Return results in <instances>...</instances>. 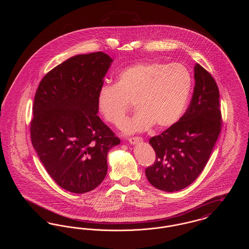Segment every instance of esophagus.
Segmentation results:
<instances>
[{"mask_svg": "<svg viewBox=\"0 0 249 249\" xmlns=\"http://www.w3.org/2000/svg\"><path fill=\"white\" fill-rule=\"evenodd\" d=\"M142 137H138V136L129 138V142H130L131 144H134V143H136V142H142Z\"/></svg>", "mask_w": 249, "mask_h": 249, "instance_id": "esophagus-1", "label": "esophagus"}]
</instances>
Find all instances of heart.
I'll return each mask as SVG.
<instances>
[{
    "label": "heart",
    "instance_id": "1",
    "mask_svg": "<svg viewBox=\"0 0 249 249\" xmlns=\"http://www.w3.org/2000/svg\"><path fill=\"white\" fill-rule=\"evenodd\" d=\"M192 88L189 70L180 63L143 62L120 71L116 84H105L97 104L108 122L119 126L131 107L137 109L126 123L128 132L167 129L176 124L188 105Z\"/></svg>",
    "mask_w": 249,
    "mask_h": 249
}]
</instances>
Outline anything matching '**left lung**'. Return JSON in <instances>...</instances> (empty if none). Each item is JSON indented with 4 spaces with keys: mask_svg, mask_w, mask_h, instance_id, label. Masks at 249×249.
I'll list each match as a JSON object with an SVG mask.
<instances>
[{
    "mask_svg": "<svg viewBox=\"0 0 249 249\" xmlns=\"http://www.w3.org/2000/svg\"><path fill=\"white\" fill-rule=\"evenodd\" d=\"M186 113L176 124L149 139L156 160L145 169L149 183L174 192L192 184L206 165L222 127L219 91L213 76L199 63Z\"/></svg>",
    "mask_w": 249,
    "mask_h": 249,
    "instance_id": "left-lung-1",
    "label": "left lung"
}]
</instances>
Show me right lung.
Segmentation results:
<instances>
[{"label": "right lung", "instance_id": "right-lung-1", "mask_svg": "<svg viewBox=\"0 0 249 249\" xmlns=\"http://www.w3.org/2000/svg\"><path fill=\"white\" fill-rule=\"evenodd\" d=\"M113 59L104 52L76 55L38 86L31 139L48 175L72 193L94 190L106 178L107 153L120 139L97 116V98Z\"/></svg>", "mask_w": 249, "mask_h": 249}]
</instances>
